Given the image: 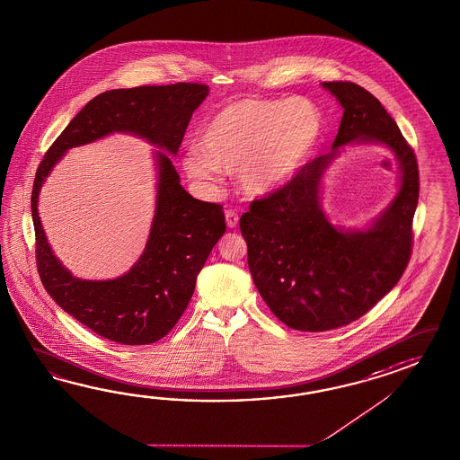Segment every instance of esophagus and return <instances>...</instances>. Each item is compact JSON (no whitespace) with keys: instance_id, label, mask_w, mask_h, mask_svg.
Listing matches in <instances>:
<instances>
[{"instance_id":"34e87169","label":"esophagus","mask_w":460,"mask_h":460,"mask_svg":"<svg viewBox=\"0 0 460 460\" xmlns=\"http://www.w3.org/2000/svg\"><path fill=\"white\" fill-rule=\"evenodd\" d=\"M226 225L227 227H231V229H235L237 225H239V214L235 213V211H226Z\"/></svg>"}]
</instances>
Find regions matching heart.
I'll list each match as a JSON object with an SVG mask.
<instances>
[{
	"mask_svg": "<svg viewBox=\"0 0 460 460\" xmlns=\"http://www.w3.org/2000/svg\"><path fill=\"white\" fill-rule=\"evenodd\" d=\"M324 133L321 110L305 98H243L226 104L204 126L202 146L182 157L190 180L211 184L219 169L237 171L247 194L262 196L289 184Z\"/></svg>",
	"mask_w": 460,
	"mask_h": 460,
	"instance_id": "b5f03b06",
	"label": "heart"
}]
</instances>
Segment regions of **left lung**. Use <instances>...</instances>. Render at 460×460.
I'll list each match as a JSON object with an SVG mask.
<instances>
[{"label":"left lung","instance_id":"obj_1","mask_svg":"<svg viewBox=\"0 0 460 460\" xmlns=\"http://www.w3.org/2000/svg\"><path fill=\"white\" fill-rule=\"evenodd\" d=\"M342 106L332 151L305 164L282 190L241 216L247 264L261 297L296 331H331L358 319L401 279L411 258L419 201L414 151L369 91L321 83ZM385 146L400 169L392 202L367 226H334L322 208L323 178L346 146Z\"/></svg>","mask_w":460,"mask_h":460}]
</instances>
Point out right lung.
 I'll return each mask as SVG.
<instances>
[{
    "label": "right lung",
    "instance_id": "add662e5",
    "mask_svg": "<svg viewBox=\"0 0 460 460\" xmlns=\"http://www.w3.org/2000/svg\"><path fill=\"white\" fill-rule=\"evenodd\" d=\"M209 94L206 84L178 83L98 94L69 121L41 161L31 194L36 262L53 301L98 336L126 346L153 344L188 307L198 274L226 233L223 206L194 199L181 186L171 157L178 155L192 112ZM114 132L145 138L157 169V206L144 254L123 277L81 280L49 246L37 213L45 178L71 146Z\"/></svg>",
    "mask_w": 460,
    "mask_h": 460
}]
</instances>
